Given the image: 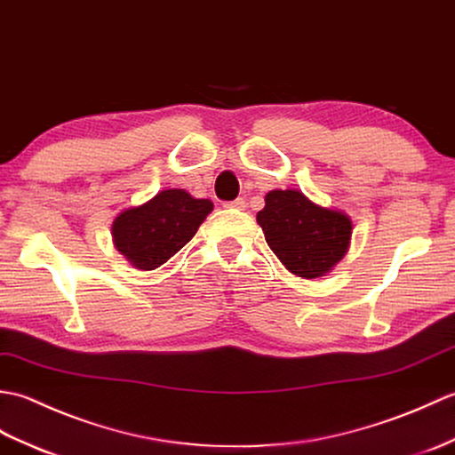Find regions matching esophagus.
<instances>
[{"instance_id": "esophagus-1", "label": "esophagus", "mask_w": 455, "mask_h": 455, "mask_svg": "<svg viewBox=\"0 0 455 455\" xmlns=\"http://www.w3.org/2000/svg\"><path fill=\"white\" fill-rule=\"evenodd\" d=\"M226 208H229V210H245L247 208V202L243 198H237L234 202H228Z\"/></svg>"}]
</instances>
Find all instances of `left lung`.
Listing matches in <instances>:
<instances>
[{"mask_svg": "<svg viewBox=\"0 0 455 455\" xmlns=\"http://www.w3.org/2000/svg\"><path fill=\"white\" fill-rule=\"evenodd\" d=\"M257 224L282 265L299 278L325 276L347 255L352 221L340 210L319 206L301 190H270Z\"/></svg>", "mask_w": 455, "mask_h": 455, "instance_id": "8db88e82", "label": "left lung"}]
</instances>
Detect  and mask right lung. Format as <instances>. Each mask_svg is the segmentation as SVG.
Listing matches in <instances>:
<instances>
[{"label": "right lung", "instance_id": "1", "mask_svg": "<svg viewBox=\"0 0 455 455\" xmlns=\"http://www.w3.org/2000/svg\"><path fill=\"white\" fill-rule=\"evenodd\" d=\"M214 204L185 188L161 190L113 221V243L138 270H156L195 237Z\"/></svg>", "mask_w": 455, "mask_h": 455}]
</instances>
